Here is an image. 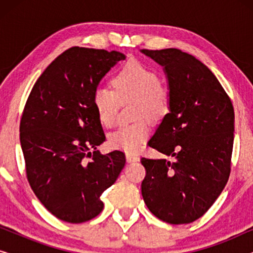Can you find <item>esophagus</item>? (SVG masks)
Listing matches in <instances>:
<instances>
[{"label": "esophagus", "instance_id": "1", "mask_svg": "<svg viewBox=\"0 0 253 253\" xmlns=\"http://www.w3.org/2000/svg\"><path fill=\"white\" fill-rule=\"evenodd\" d=\"M126 161L132 164V162H137L139 161V157L137 154H132V153H126Z\"/></svg>", "mask_w": 253, "mask_h": 253}]
</instances>
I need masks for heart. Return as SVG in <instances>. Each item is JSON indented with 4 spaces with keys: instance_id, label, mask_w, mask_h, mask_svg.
Instances as JSON below:
<instances>
[{
    "instance_id": "obj_1",
    "label": "heart",
    "mask_w": 253,
    "mask_h": 253,
    "mask_svg": "<svg viewBox=\"0 0 253 253\" xmlns=\"http://www.w3.org/2000/svg\"><path fill=\"white\" fill-rule=\"evenodd\" d=\"M114 91L98 87L93 94V106L100 123L113 127L121 103L133 101L134 119L131 126H122L108 138L109 146L126 153H137L150 136L147 120L159 121L170 108L169 91L160 82L157 72L138 60H129L112 79Z\"/></svg>"
}]
</instances>
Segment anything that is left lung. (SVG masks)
I'll use <instances>...</instances> for the list:
<instances>
[{"label": "left lung", "mask_w": 253, "mask_h": 253, "mask_svg": "<svg viewBox=\"0 0 253 253\" xmlns=\"http://www.w3.org/2000/svg\"><path fill=\"white\" fill-rule=\"evenodd\" d=\"M165 67L170 112L148 146L174 158H141V195L158 219L190 223L205 214L226 186L234 145V107L213 72L176 48L141 50Z\"/></svg>", "instance_id": "left-lung-1"}]
</instances>
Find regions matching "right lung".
Wrapping results in <instances>:
<instances>
[{"label": "right lung", "instance_id": "1", "mask_svg": "<svg viewBox=\"0 0 253 253\" xmlns=\"http://www.w3.org/2000/svg\"><path fill=\"white\" fill-rule=\"evenodd\" d=\"M126 56L71 47L48 65L31 91L20 119V145L31 189L49 212L82 223L103 210L100 196L126 165L121 151L101 154L105 141L93 106L99 82Z\"/></svg>", "mask_w": 253, "mask_h": 253}]
</instances>
